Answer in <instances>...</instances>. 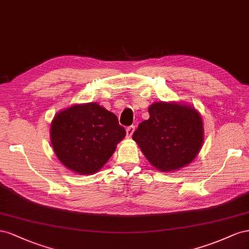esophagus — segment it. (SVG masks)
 I'll return each mask as SVG.
<instances>
[{
    "instance_id": "obj_1",
    "label": "esophagus",
    "mask_w": 249,
    "mask_h": 249,
    "mask_svg": "<svg viewBox=\"0 0 249 249\" xmlns=\"http://www.w3.org/2000/svg\"><path fill=\"white\" fill-rule=\"evenodd\" d=\"M134 129H136V127H134L133 125L127 127V128H126V136H127V138H131Z\"/></svg>"
}]
</instances>
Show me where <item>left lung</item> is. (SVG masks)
<instances>
[{"label": "left lung", "mask_w": 249, "mask_h": 249, "mask_svg": "<svg viewBox=\"0 0 249 249\" xmlns=\"http://www.w3.org/2000/svg\"><path fill=\"white\" fill-rule=\"evenodd\" d=\"M148 120L133 132L141 151L162 172L179 170L199 153L203 143L202 119L194 107L175 102H156Z\"/></svg>", "instance_id": "1"}]
</instances>
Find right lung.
<instances>
[{"mask_svg": "<svg viewBox=\"0 0 249 249\" xmlns=\"http://www.w3.org/2000/svg\"><path fill=\"white\" fill-rule=\"evenodd\" d=\"M50 134L61 164L75 173L89 175L106 164L126 131L115 113L90 102L59 111Z\"/></svg>", "mask_w": 249, "mask_h": 249, "instance_id": "1", "label": "right lung"}]
</instances>
